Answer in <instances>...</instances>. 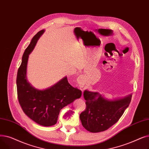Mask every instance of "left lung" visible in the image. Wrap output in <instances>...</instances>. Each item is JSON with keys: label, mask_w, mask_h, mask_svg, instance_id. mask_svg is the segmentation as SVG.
<instances>
[{"label": "left lung", "mask_w": 149, "mask_h": 149, "mask_svg": "<svg viewBox=\"0 0 149 149\" xmlns=\"http://www.w3.org/2000/svg\"><path fill=\"white\" fill-rule=\"evenodd\" d=\"M132 95L110 100L97 91L86 90V109L79 116L83 127L92 133L105 131L114 125L129 107Z\"/></svg>", "instance_id": "obj_1"}]
</instances>
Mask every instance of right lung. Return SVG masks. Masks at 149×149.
Segmentation results:
<instances>
[{
	"label": "right lung",
	"instance_id": "add662e5",
	"mask_svg": "<svg viewBox=\"0 0 149 149\" xmlns=\"http://www.w3.org/2000/svg\"><path fill=\"white\" fill-rule=\"evenodd\" d=\"M45 31H39L33 38L22 56L17 74V90L19 104L25 115L38 124L49 127L56 124L61 110L82 95L81 90L71 86L65 76L46 89L34 87L28 81V57Z\"/></svg>",
	"mask_w": 149,
	"mask_h": 149
}]
</instances>
